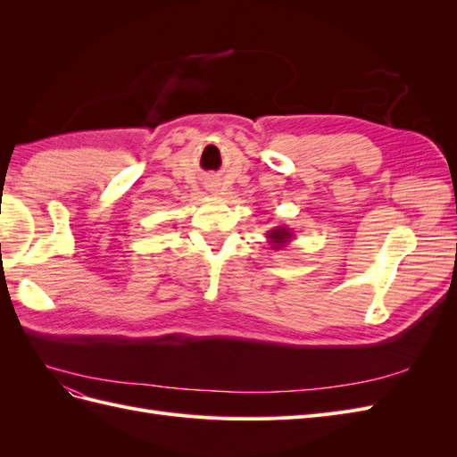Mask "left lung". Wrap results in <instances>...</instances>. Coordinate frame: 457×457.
Listing matches in <instances>:
<instances>
[{
	"label": "left lung",
	"instance_id": "8db88e82",
	"mask_svg": "<svg viewBox=\"0 0 457 457\" xmlns=\"http://www.w3.org/2000/svg\"><path fill=\"white\" fill-rule=\"evenodd\" d=\"M267 238L270 240L272 250H280V247H284L289 240L294 238V232L289 230L287 227H276V228H272V230L267 234Z\"/></svg>",
	"mask_w": 457,
	"mask_h": 457
}]
</instances>
